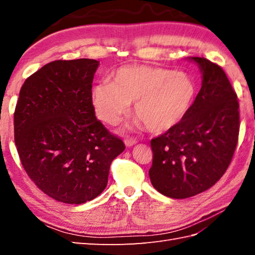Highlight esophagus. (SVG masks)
Here are the masks:
<instances>
[{"label":"esophagus","mask_w":255,"mask_h":255,"mask_svg":"<svg viewBox=\"0 0 255 255\" xmlns=\"http://www.w3.org/2000/svg\"><path fill=\"white\" fill-rule=\"evenodd\" d=\"M137 142H138V140H137V139H134V138L127 137L126 139H125V143H126V145H128V147H130V145L136 144Z\"/></svg>","instance_id":"esophagus-1"}]
</instances>
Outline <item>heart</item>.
Here are the masks:
<instances>
[{
    "mask_svg": "<svg viewBox=\"0 0 255 255\" xmlns=\"http://www.w3.org/2000/svg\"><path fill=\"white\" fill-rule=\"evenodd\" d=\"M112 81H102L91 92L97 117L116 125L134 102V115L149 131L163 132L187 115L196 96L191 75L152 66L117 69Z\"/></svg>",
    "mask_w": 255,
    "mask_h": 255,
    "instance_id": "b5f03b06",
    "label": "heart"
}]
</instances>
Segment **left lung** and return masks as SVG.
I'll list each match as a JSON object with an SVG mask.
<instances>
[{
	"label": "left lung",
	"mask_w": 255,
	"mask_h": 255,
	"mask_svg": "<svg viewBox=\"0 0 255 255\" xmlns=\"http://www.w3.org/2000/svg\"><path fill=\"white\" fill-rule=\"evenodd\" d=\"M202 89L176 126L151 139V183L167 197L183 199L207 191L225 174L239 139V102L227 74L206 58L193 57Z\"/></svg>",
	"instance_id": "1"
}]
</instances>
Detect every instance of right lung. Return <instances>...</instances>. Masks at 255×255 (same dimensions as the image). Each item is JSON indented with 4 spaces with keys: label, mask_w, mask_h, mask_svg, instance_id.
Here are the masks:
<instances>
[{
    "label": "right lung",
    "mask_w": 255,
    "mask_h": 255,
    "mask_svg": "<svg viewBox=\"0 0 255 255\" xmlns=\"http://www.w3.org/2000/svg\"><path fill=\"white\" fill-rule=\"evenodd\" d=\"M99 61L56 60L25 80L14 112L19 160L35 185L66 204L104 191L125 143L96 118L91 92Z\"/></svg>",
    "instance_id": "obj_1"
}]
</instances>
